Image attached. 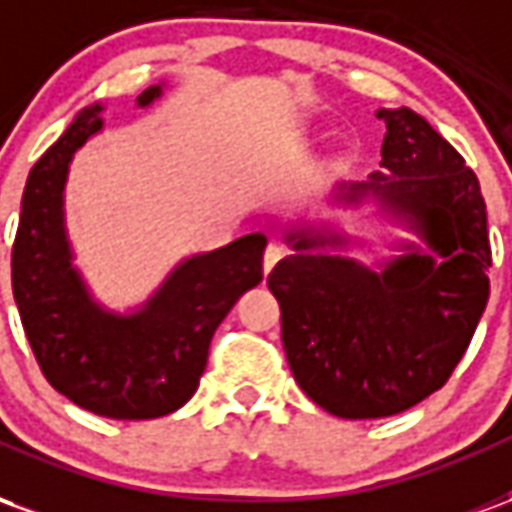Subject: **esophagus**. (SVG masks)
Here are the masks:
<instances>
[{
    "instance_id": "1",
    "label": "esophagus",
    "mask_w": 512,
    "mask_h": 512,
    "mask_svg": "<svg viewBox=\"0 0 512 512\" xmlns=\"http://www.w3.org/2000/svg\"><path fill=\"white\" fill-rule=\"evenodd\" d=\"M285 255V246L277 244V241H271V244L266 246V252H263V271H271V268L277 266V260L279 257Z\"/></svg>"
}]
</instances>
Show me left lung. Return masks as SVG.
<instances>
[{
    "mask_svg": "<svg viewBox=\"0 0 512 512\" xmlns=\"http://www.w3.org/2000/svg\"><path fill=\"white\" fill-rule=\"evenodd\" d=\"M381 172L337 200L381 205L422 238L378 268L337 255L348 238L293 227V255L268 274L282 345L304 395L343 419L417 406L447 384L488 304V219L480 183L425 117L381 109Z\"/></svg>",
    "mask_w": 512,
    "mask_h": 512,
    "instance_id": "left-lung-1",
    "label": "left lung"
}]
</instances>
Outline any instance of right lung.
I'll use <instances>...</instances> for the list:
<instances>
[{
	"label": "right lung",
	"mask_w": 512,
	"mask_h": 512,
	"mask_svg": "<svg viewBox=\"0 0 512 512\" xmlns=\"http://www.w3.org/2000/svg\"><path fill=\"white\" fill-rule=\"evenodd\" d=\"M147 87L136 106L161 98ZM104 106H84L29 169L16 244L13 296L43 376L84 411L156 419L178 411L200 384L216 326L263 279L266 235L249 233L186 257L136 312L104 310L73 268L65 233V180L73 153L104 128Z\"/></svg>",
	"instance_id": "1"
}]
</instances>
